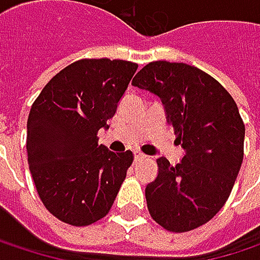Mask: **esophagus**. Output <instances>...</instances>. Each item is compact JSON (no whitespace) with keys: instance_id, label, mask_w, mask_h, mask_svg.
Instances as JSON below:
<instances>
[{"instance_id":"esophagus-1","label":"esophagus","mask_w":260,"mask_h":260,"mask_svg":"<svg viewBox=\"0 0 260 260\" xmlns=\"http://www.w3.org/2000/svg\"><path fill=\"white\" fill-rule=\"evenodd\" d=\"M144 158H146L144 153H141V152H134V159H135V161H141V159H144Z\"/></svg>"}]
</instances>
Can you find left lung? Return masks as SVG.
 I'll return each instance as SVG.
<instances>
[{
	"label": "left lung",
	"instance_id": "8db88e82",
	"mask_svg": "<svg viewBox=\"0 0 260 260\" xmlns=\"http://www.w3.org/2000/svg\"><path fill=\"white\" fill-rule=\"evenodd\" d=\"M132 85L161 99L183 149L175 166L156 161V179L146 186L149 212L167 231H192L223 208L239 173L245 128L238 107L218 81L185 63H149Z\"/></svg>",
	"mask_w": 260,
	"mask_h": 260
}]
</instances>
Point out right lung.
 <instances>
[{"label": "right lung", "instance_id": "obj_1", "mask_svg": "<svg viewBox=\"0 0 260 260\" xmlns=\"http://www.w3.org/2000/svg\"><path fill=\"white\" fill-rule=\"evenodd\" d=\"M138 64L79 60L51 79L26 122L28 164L46 209L72 226L105 217L132 164V152L98 144Z\"/></svg>", "mask_w": 260, "mask_h": 260}]
</instances>
